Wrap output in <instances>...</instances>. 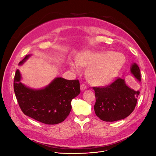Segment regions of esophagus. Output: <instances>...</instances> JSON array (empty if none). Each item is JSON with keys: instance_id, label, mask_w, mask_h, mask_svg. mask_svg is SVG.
Returning a JSON list of instances; mask_svg holds the SVG:
<instances>
[{"instance_id": "obj_1", "label": "esophagus", "mask_w": 156, "mask_h": 156, "mask_svg": "<svg viewBox=\"0 0 156 156\" xmlns=\"http://www.w3.org/2000/svg\"><path fill=\"white\" fill-rule=\"evenodd\" d=\"M87 88V87L85 84L83 83L81 85V90H86Z\"/></svg>"}]
</instances>
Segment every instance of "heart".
<instances>
[{
    "mask_svg": "<svg viewBox=\"0 0 156 156\" xmlns=\"http://www.w3.org/2000/svg\"><path fill=\"white\" fill-rule=\"evenodd\" d=\"M77 62L83 67H89L87 75L91 83L105 84L110 83L125 62L124 56L119 53H107L87 51L79 56ZM73 68L76 66L72 64Z\"/></svg>",
    "mask_w": 156,
    "mask_h": 156,
    "instance_id": "heart-1",
    "label": "heart"
}]
</instances>
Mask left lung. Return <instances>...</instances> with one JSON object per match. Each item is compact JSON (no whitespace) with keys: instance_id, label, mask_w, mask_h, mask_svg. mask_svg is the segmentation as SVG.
<instances>
[{"instance_id":"1","label":"left lung","mask_w":156,"mask_h":156,"mask_svg":"<svg viewBox=\"0 0 156 156\" xmlns=\"http://www.w3.org/2000/svg\"><path fill=\"white\" fill-rule=\"evenodd\" d=\"M131 72L141 81L137 64H133ZM93 89L96 96L94 106L95 113L100 119L105 122L120 120L128 116L135 109L140 93L127 86L124 79L120 77H117L107 86L93 87Z\"/></svg>"}]
</instances>
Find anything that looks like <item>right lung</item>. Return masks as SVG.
I'll use <instances>...</instances> for the list:
<instances>
[{
    "mask_svg": "<svg viewBox=\"0 0 156 156\" xmlns=\"http://www.w3.org/2000/svg\"><path fill=\"white\" fill-rule=\"evenodd\" d=\"M27 55L19 64L29 57ZM20 71L16 70L13 89L21 111L32 119L45 124H57L63 122L72 109L71 101L81 92L78 79H55L48 87L33 90L21 82Z\"/></svg>",
    "mask_w": 156,
    "mask_h": 156,
    "instance_id": "obj_1",
    "label": "right lung"
}]
</instances>
